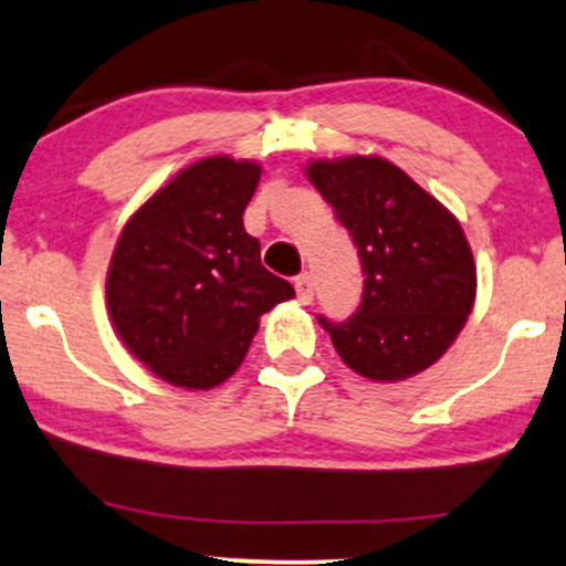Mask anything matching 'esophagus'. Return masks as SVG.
I'll return each instance as SVG.
<instances>
[{"mask_svg": "<svg viewBox=\"0 0 566 566\" xmlns=\"http://www.w3.org/2000/svg\"><path fill=\"white\" fill-rule=\"evenodd\" d=\"M294 285H296V296H298V302L310 304V302H312V296H315V283H312V275H310V272H302V275H298L296 281H294Z\"/></svg>", "mask_w": 566, "mask_h": 566, "instance_id": "esophagus-1", "label": "esophagus"}]
</instances>
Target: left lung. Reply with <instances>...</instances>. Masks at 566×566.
Instances as JSON below:
<instances>
[{
  "mask_svg": "<svg viewBox=\"0 0 566 566\" xmlns=\"http://www.w3.org/2000/svg\"><path fill=\"white\" fill-rule=\"evenodd\" d=\"M306 178L357 247L365 289L344 323L319 317L369 380H403L443 357L475 304L478 272L462 226L382 157L317 159Z\"/></svg>",
  "mask_w": 566,
  "mask_h": 566,
  "instance_id": "obj_1",
  "label": "left lung"
}]
</instances>
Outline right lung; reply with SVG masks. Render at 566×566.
<instances>
[{
  "label": "right lung",
  "mask_w": 566,
  "mask_h": 566,
  "mask_svg": "<svg viewBox=\"0 0 566 566\" xmlns=\"http://www.w3.org/2000/svg\"><path fill=\"white\" fill-rule=\"evenodd\" d=\"M262 167L205 157L125 222L107 272L117 336L157 378L207 390L247 357L260 317L294 296L243 228Z\"/></svg>",
  "instance_id": "obj_1"
}]
</instances>
